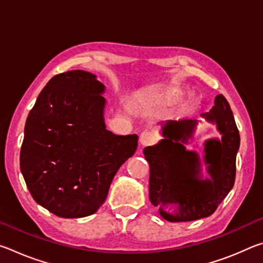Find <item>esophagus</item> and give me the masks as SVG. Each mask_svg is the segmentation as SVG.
Instances as JSON below:
<instances>
[{
  "mask_svg": "<svg viewBox=\"0 0 263 263\" xmlns=\"http://www.w3.org/2000/svg\"><path fill=\"white\" fill-rule=\"evenodd\" d=\"M140 144L144 145V146H148V145H153L155 141H157V137H155V135L153 132L151 131H144L141 132L140 135Z\"/></svg>",
  "mask_w": 263,
  "mask_h": 263,
  "instance_id": "1",
  "label": "esophagus"
}]
</instances>
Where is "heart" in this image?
<instances>
[{"instance_id":"b5f03b06","label":"heart","mask_w":263,"mask_h":263,"mask_svg":"<svg viewBox=\"0 0 263 263\" xmlns=\"http://www.w3.org/2000/svg\"><path fill=\"white\" fill-rule=\"evenodd\" d=\"M174 96H180V91H174Z\"/></svg>"}]
</instances>
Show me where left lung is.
Here are the masks:
<instances>
[{
	"mask_svg": "<svg viewBox=\"0 0 263 263\" xmlns=\"http://www.w3.org/2000/svg\"><path fill=\"white\" fill-rule=\"evenodd\" d=\"M215 123L221 139L204 142V163L209 179H203L201 160L195 151L184 144L193 138L197 121H169L162 127L163 139L144 149L149 163V201L159 208L162 218L173 222L191 221L211 216L233 188L235 159L240 136L228 100L217 95L215 105L202 114ZM174 205L167 213L164 206Z\"/></svg>",
	"mask_w": 263,
	"mask_h": 263,
	"instance_id": "left-lung-1",
	"label": "left lung"
}]
</instances>
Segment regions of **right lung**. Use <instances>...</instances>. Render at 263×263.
Instances as JSON below:
<instances>
[{
    "label": "right lung",
    "mask_w": 263,
    "mask_h": 263,
    "mask_svg": "<svg viewBox=\"0 0 263 263\" xmlns=\"http://www.w3.org/2000/svg\"><path fill=\"white\" fill-rule=\"evenodd\" d=\"M104 90L89 72L58 74L26 119L21 171L34 201L53 215L95 213L119 167L136 152L137 135L106 130Z\"/></svg>",
    "instance_id": "right-lung-1"
}]
</instances>
